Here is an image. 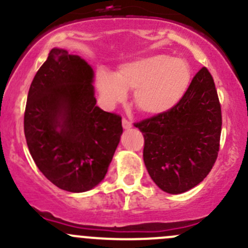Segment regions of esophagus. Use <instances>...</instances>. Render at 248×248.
I'll return each instance as SVG.
<instances>
[{"instance_id": "1", "label": "esophagus", "mask_w": 248, "mask_h": 248, "mask_svg": "<svg viewBox=\"0 0 248 248\" xmlns=\"http://www.w3.org/2000/svg\"><path fill=\"white\" fill-rule=\"evenodd\" d=\"M132 126H133V124H132L131 121H128V120L126 119H122V127H124V129L132 128Z\"/></svg>"}]
</instances>
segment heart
<instances>
[{
    "label": "heart",
    "mask_w": 248,
    "mask_h": 248,
    "mask_svg": "<svg viewBox=\"0 0 248 248\" xmlns=\"http://www.w3.org/2000/svg\"><path fill=\"white\" fill-rule=\"evenodd\" d=\"M191 84V71L184 60L168 55L142 56L122 63L116 73L99 72L97 89L108 106L124 102L134 90L137 108L145 114L169 111L184 98Z\"/></svg>",
    "instance_id": "heart-1"
}]
</instances>
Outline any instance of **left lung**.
Returning a JSON list of instances; mask_svg holds the SVG:
<instances>
[{"instance_id":"obj_1","label":"left lung","mask_w":248,"mask_h":248,"mask_svg":"<svg viewBox=\"0 0 248 248\" xmlns=\"http://www.w3.org/2000/svg\"><path fill=\"white\" fill-rule=\"evenodd\" d=\"M134 126L144 134L145 167L162 191L180 194L201 184L216 162L222 128L210 72L202 67L171 110Z\"/></svg>"}]
</instances>
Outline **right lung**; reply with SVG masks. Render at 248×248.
<instances>
[{
	"instance_id": "1",
	"label": "right lung",
	"mask_w": 248,
	"mask_h": 248,
	"mask_svg": "<svg viewBox=\"0 0 248 248\" xmlns=\"http://www.w3.org/2000/svg\"><path fill=\"white\" fill-rule=\"evenodd\" d=\"M93 69L54 47L34 76L24 131L30 154L55 186L81 193L106 176L122 134L121 117L96 106Z\"/></svg>"
}]
</instances>
